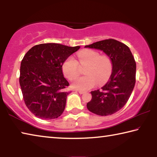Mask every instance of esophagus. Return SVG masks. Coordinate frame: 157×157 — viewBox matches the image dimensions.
<instances>
[{
	"mask_svg": "<svg viewBox=\"0 0 157 157\" xmlns=\"http://www.w3.org/2000/svg\"><path fill=\"white\" fill-rule=\"evenodd\" d=\"M78 92H79V94H84V93H85V91H81V90H79Z\"/></svg>",
	"mask_w": 157,
	"mask_h": 157,
	"instance_id": "34e87169",
	"label": "esophagus"
}]
</instances>
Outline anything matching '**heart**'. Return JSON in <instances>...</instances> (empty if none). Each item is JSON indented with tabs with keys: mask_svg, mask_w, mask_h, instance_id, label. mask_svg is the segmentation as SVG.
Here are the masks:
<instances>
[{
	"mask_svg": "<svg viewBox=\"0 0 157 157\" xmlns=\"http://www.w3.org/2000/svg\"><path fill=\"white\" fill-rule=\"evenodd\" d=\"M78 59L69 57L63 62L62 71L68 79H75L78 75L79 66H85V75L77 78L73 82V88L79 90L91 89L98 84H102L110 78L113 71V62L109 55H100L99 52L91 49H86L79 52Z\"/></svg>",
	"mask_w": 157,
	"mask_h": 157,
	"instance_id": "b5f03b06",
	"label": "heart"
}]
</instances>
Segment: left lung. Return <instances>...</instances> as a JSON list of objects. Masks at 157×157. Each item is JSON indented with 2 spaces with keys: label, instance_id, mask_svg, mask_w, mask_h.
<instances>
[{
  "label": "left lung",
  "instance_id": "obj_1",
  "mask_svg": "<svg viewBox=\"0 0 157 157\" xmlns=\"http://www.w3.org/2000/svg\"><path fill=\"white\" fill-rule=\"evenodd\" d=\"M85 48L103 50L113 62L109 80L101 89L91 91L87 109L99 116H109L121 109L128 101L136 83V64L129 47L115 39L95 42Z\"/></svg>",
  "mask_w": 157,
  "mask_h": 157
}]
</instances>
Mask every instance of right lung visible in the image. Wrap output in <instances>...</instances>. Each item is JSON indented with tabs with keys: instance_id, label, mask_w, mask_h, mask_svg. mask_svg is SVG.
Here are the masks:
<instances>
[{
	"instance_id": "right-lung-1",
	"label": "right lung",
	"mask_w": 157,
	"mask_h": 157,
	"mask_svg": "<svg viewBox=\"0 0 157 157\" xmlns=\"http://www.w3.org/2000/svg\"><path fill=\"white\" fill-rule=\"evenodd\" d=\"M79 46L41 44L33 46L21 63L19 83L26 107L42 120L62 115L66 107L68 82L63 77L62 64Z\"/></svg>"
}]
</instances>
